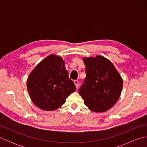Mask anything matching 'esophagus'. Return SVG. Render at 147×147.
I'll list each match as a JSON object with an SVG mask.
<instances>
[{"instance_id": "1", "label": "esophagus", "mask_w": 147, "mask_h": 147, "mask_svg": "<svg viewBox=\"0 0 147 147\" xmlns=\"http://www.w3.org/2000/svg\"><path fill=\"white\" fill-rule=\"evenodd\" d=\"M74 84H75L76 88H77V89L78 88L79 85H80V83H79L78 81V80H74Z\"/></svg>"}]
</instances>
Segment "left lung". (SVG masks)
<instances>
[{
  "mask_svg": "<svg viewBox=\"0 0 147 147\" xmlns=\"http://www.w3.org/2000/svg\"><path fill=\"white\" fill-rule=\"evenodd\" d=\"M86 78L78 90L84 104L92 111L102 112L117 102L123 80L112 62L100 55L84 59Z\"/></svg>",
  "mask_w": 147,
  "mask_h": 147,
  "instance_id": "8db88e82",
  "label": "left lung"
}]
</instances>
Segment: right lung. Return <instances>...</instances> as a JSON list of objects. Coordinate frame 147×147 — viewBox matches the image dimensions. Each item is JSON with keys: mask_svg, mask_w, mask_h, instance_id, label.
<instances>
[{"mask_svg": "<svg viewBox=\"0 0 147 147\" xmlns=\"http://www.w3.org/2000/svg\"><path fill=\"white\" fill-rule=\"evenodd\" d=\"M27 88L33 102L45 111L57 109L76 90L69 78L64 62L55 55L48 56L36 65L28 78Z\"/></svg>", "mask_w": 147, "mask_h": 147, "instance_id": "1", "label": "right lung"}]
</instances>
